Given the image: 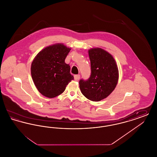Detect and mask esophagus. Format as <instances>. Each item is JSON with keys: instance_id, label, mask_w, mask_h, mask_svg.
I'll return each mask as SVG.
<instances>
[{"instance_id": "34e87169", "label": "esophagus", "mask_w": 157, "mask_h": 157, "mask_svg": "<svg viewBox=\"0 0 157 157\" xmlns=\"http://www.w3.org/2000/svg\"><path fill=\"white\" fill-rule=\"evenodd\" d=\"M74 79L75 81H78L80 79V75H74Z\"/></svg>"}]
</instances>
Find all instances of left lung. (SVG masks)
I'll return each mask as SVG.
<instances>
[{
    "instance_id": "1",
    "label": "left lung",
    "mask_w": 157,
    "mask_h": 157,
    "mask_svg": "<svg viewBox=\"0 0 157 157\" xmlns=\"http://www.w3.org/2000/svg\"><path fill=\"white\" fill-rule=\"evenodd\" d=\"M91 74L88 79L79 82L82 94L92 101L108 97L115 88L119 78L116 62L112 55L97 48L88 51Z\"/></svg>"
}]
</instances>
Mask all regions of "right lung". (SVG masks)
Here are the masks:
<instances>
[{"instance_id":"add662e5","label":"right lung","mask_w":157,"mask_h":157,"mask_svg":"<svg viewBox=\"0 0 157 157\" xmlns=\"http://www.w3.org/2000/svg\"><path fill=\"white\" fill-rule=\"evenodd\" d=\"M71 48L62 44L49 46L37 53L31 65V75L39 92L46 97L60 95L74 79L65 62Z\"/></svg>"}]
</instances>
